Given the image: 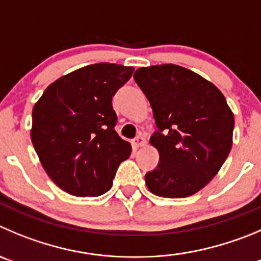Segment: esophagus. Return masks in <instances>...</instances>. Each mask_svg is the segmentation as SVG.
I'll list each match as a JSON object with an SVG mask.
<instances>
[{"label":"esophagus","mask_w":261,"mask_h":261,"mask_svg":"<svg viewBox=\"0 0 261 261\" xmlns=\"http://www.w3.org/2000/svg\"><path fill=\"white\" fill-rule=\"evenodd\" d=\"M145 139L143 138V136H136L135 139H134V142H133V145L134 148H140V147H144L145 145Z\"/></svg>","instance_id":"34e87169"}]
</instances>
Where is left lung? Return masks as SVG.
<instances>
[{
    "label": "left lung",
    "mask_w": 261,
    "mask_h": 261,
    "mask_svg": "<svg viewBox=\"0 0 261 261\" xmlns=\"http://www.w3.org/2000/svg\"><path fill=\"white\" fill-rule=\"evenodd\" d=\"M134 80L149 100L160 162L145 174L153 194L184 198L201 191L232 149L234 116L220 90L175 64L139 68Z\"/></svg>",
    "instance_id": "obj_1"
}]
</instances>
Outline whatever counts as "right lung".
Returning a JSON list of instances; mask_svg holds the SVG:
<instances>
[{
  "label": "right lung",
  "mask_w": 261,
  "mask_h": 261,
  "mask_svg": "<svg viewBox=\"0 0 261 261\" xmlns=\"http://www.w3.org/2000/svg\"><path fill=\"white\" fill-rule=\"evenodd\" d=\"M133 72L111 63L86 65L53 82L33 107V147L46 174L67 193L104 194L130 157V143L114 130L112 97Z\"/></svg>",
  "instance_id": "1"
}]
</instances>
